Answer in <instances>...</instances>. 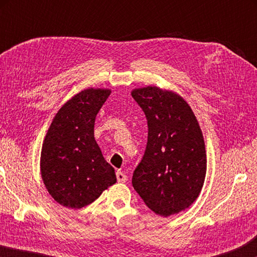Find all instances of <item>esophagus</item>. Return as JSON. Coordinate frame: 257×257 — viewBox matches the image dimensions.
Returning a JSON list of instances; mask_svg holds the SVG:
<instances>
[{"label": "esophagus", "mask_w": 257, "mask_h": 257, "mask_svg": "<svg viewBox=\"0 0 257 257\" xmlns=\"http://www.w3.org/2000/svg\"><path fill=\"white\" fill-rule=\"evenodd\" d=\"M116 179H118L119 182H125V181L128 180V178H127V176H125L122 171L118 170V171H116Z\"/></svg>", "instance_id": "obj_1"}]
</instances>
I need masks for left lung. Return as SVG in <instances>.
Instances as JSON below:
<instances>
[{
  "instance_id": "8db88e82",
  "label": "left lung",
  "mask_w": 257,
  "mask_h": 257,
  "mask_svg": "<svg viewBox=\"0 0 257 257\" xmlns=\"http://www.w3.org/2000/svg\"><path fill=\"white\" fill-rule=\"evenodd\" d=\"M132 96L144 111L149 137L133 186L152 211L170 216L196 201L206 176L203 133L193 110L179 94L156 86L135 88Z\"/></svg>"
}]
</instances>
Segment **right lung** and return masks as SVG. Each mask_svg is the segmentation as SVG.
<instances>
[{
	"label": "right lung",
	"mask_w": 257,
	"mask_h": 257,
	"mask_svg": "<svg viewBox=\"0 0 257 257\" xmlns=\"http://www.w3.org/2000/svg\"><path fill=\"white\" fill-rule=\"evenodd\" d=\"M111 89L87 88L56 113L41 152V175L50 195L62 206L81 208L116 182L94 137L98 111Z\"/></svg>",
	"instance_id": "add662e5"
}]
</instances>
